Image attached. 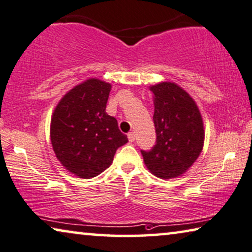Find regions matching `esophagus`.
Here are the masks:
<instances>
[{
  "mask_svg": "<svg viewBox=\"0 0 252 252\" xmlns=\"http://www.w3.org/2000/svg\"><path fill=\"white\" fill-rule=\"evenodd\" d=\"M127 139H129V141H134V139H136V136H134V132H129L127 133Z\"/></svg>",
  "mask_w": 252,
  "mask_h": 252,
  "instance_id": "esophagus-1",
  "label": "esophagus"
}]
</instances>
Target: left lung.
Masks as SVG:
<instances>
[{"instance_id": "1", "label": "left lung", "mask_w": 252, "mask_h": 252, "mask_svg": "<svg viewBox=\"0 0 252 252\" xmlns=\"http://www.w3.org/2000/svg\"><path fill=\"white\" fill-rule=\"evenodd\" d=\"M156 142L150 150H140L145 164L160 179L180 176L200 155L204 125L194 100L173 82L152 86Z\"/></svg>"}]
</instances>
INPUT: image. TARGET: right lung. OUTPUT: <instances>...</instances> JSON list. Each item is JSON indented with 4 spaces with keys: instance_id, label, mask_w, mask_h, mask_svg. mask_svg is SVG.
Wrapping results in <instances>:
<instances>
[{
    "instance_id": "add662e5",
    "label": "right lung",
    "mask_w": 252,
    "mask_h": 252,
    "mask_svg": "<svg viewBox=\"0 0 252 252\" xmlns=\"http://www.w3.org/2000/svg\"><path fill=\"white\" fill-rule=\"evenodd\" d=\"M111 85L88 79L60 100L51 121V141L58 159L79 178L90 179L113 162L127 142L118 121L106 113Z\"/></svg>"
}]
</instances>
